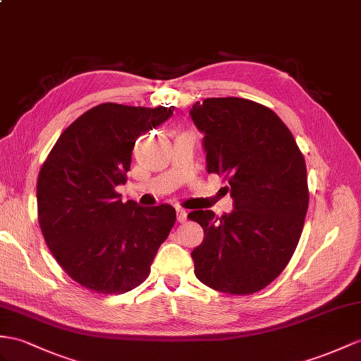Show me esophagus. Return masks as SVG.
<instances>
[{
    "instance_id": "1",
    "label": "esophagus",
    "mask_w": 361,
    "mask_h": 361,
    "mask_svg": "<svg viewBox=\"0 0 361 361\" xmlns=\"http://www.w3.org/2000/svg\"><path fill=\"white\" fill-rule=\"evenodd\" d=\"M176 219H178L179 224H183L187 221V211L182 209V208H178L176 209Z\"/></svg>"
}]
</instances>
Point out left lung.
<instances>
[{"mask_svg": "<svg viewBox=\"0 0 361 361\" xmlns=\"http://www.w3.org/2000/svg\"><path fill=\"white\" fill-rule=\"evenodd\" d=\"M191 118L205 133L207 170L222 176L234 209L188 214L204 230L192 250L195 274L211 289L248 295L268 286L291 260L310 204L305 157L271 109L243 98H208Z\"/></svg>", "mask_w": 361, "mask_h": 361, "instance_id": "obj_1", "label": "left lung"}]
</instances>
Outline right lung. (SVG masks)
<instances>
[{"label":"right lung","instance_id":"obj_1","mask_svg":"<svg viewBox=\"0 0 361 361\" xmlns=\"http://www.w3.org/2000/svg\"><path fill=\"white\" fill-rule=\"evenodd\" d=\"M173 110L96 105L61 133L41 166L37 200L44 240L66 274L89 291L113 295L139 286L171 231L173 207L122 202L116 187L127 182L136 139Z\"/></svg>","mask_w":361,"mask_h":361}]
</instances>
